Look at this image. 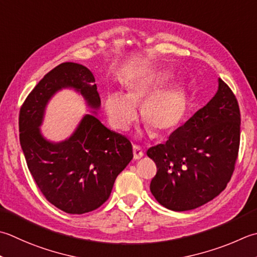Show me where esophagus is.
I'll use <instances>...</instances> for the list:
<instances>
[{
  "label": "esophagus",
  "instance_id": "34e87169",
  "mask_svg": "<svg viewBox=\"0 0 257 257\" xmlns=\"http://www.w3.org/2000/svg\"><path fill=\"white\" fill-rule=\"evenodd\" d=\"M133 153H134V159L135 160H138L144 156V150H143V148H140L139 146H134Z\"/></svg>",
  "mask_w": 257,
  "mask_h": 257
}]
</instances>
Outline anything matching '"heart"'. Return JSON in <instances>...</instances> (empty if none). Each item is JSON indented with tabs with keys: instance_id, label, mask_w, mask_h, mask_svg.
Wrapping results in <instances>:
<instances>
[{
	"instance_id": "heart-1",
	"label": "heart",
	"mask_w": 257,
	"mask_h": 257,
	"mask_svg": "<svg viewBox=\"0 0 257 257\" xmlns=\"http://www.w3.org/2000/svg\"><path fill=\"white\" fill-rule=\"evenodd\" d=\"M170 80L172 73L167 70H147L127 84L124 94H105L103 109L111 127L127 130L137 118L136 107L142 105V118L156 136L177 128L187 109V94L182 85H167Z\"/></svg>"
}]
</instances>
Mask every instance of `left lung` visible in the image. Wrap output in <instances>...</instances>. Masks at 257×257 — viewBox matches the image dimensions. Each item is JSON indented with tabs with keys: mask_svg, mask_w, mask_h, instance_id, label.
I'll list each match as a JSON object with an SVG mask.
<instances>
[{
	"mask_svg": "<svg viewBox=\"0 0 257 257\" xmlns=\"http://www.w3.org/2000/svg\"><path fill=\"white\" fill-rule=\"evenodd\" d=\"M240 114L237 100L222 79L207 104L148 149L157 166L150 192L175 212L199 207L227 186L237 159Z\"/></svg>",
	"mask_w": 257,
	"mask_h": 257,
	"instance_id": "obj_1",
	"label": "left lung"
}]
</instances>
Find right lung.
Segmentation results:
<instances>
[{"mask_svg":"<svg viewBox=\"0 0 257 257\" xmlns=\"http://www.w3.org/2000/svg\"><path fill=\"white\" fill-rule=\"evenodd\" d=\"M94 81L82 64H59L35 85L20 111V144L30 173L44 197L68 214L100 207L134 157L129 140L97 118L101 101ZM64 88L81 95L90 113L68 139L53 142L44 137L41 125L49 100Z\"/></svg>","mask_w":257,"mask_h":257,"instance_id":"right-lung-1","label":"right lung"}]
</instances>
